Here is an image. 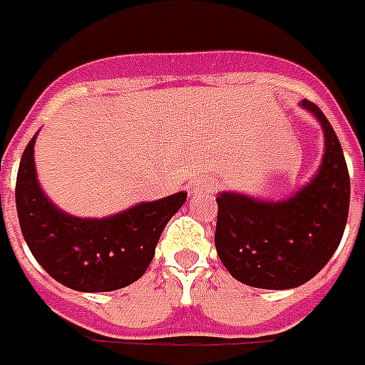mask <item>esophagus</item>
<instances>
[{
	"instance_id": "34e87169",
	"label": "esophagus",
	"mask_w": 365,
	"mask_h": 365,
	"mask_svg": "<svg viewBox=\"0 0 365 365\" xmlns=\"http://www.w3.org/2000/svg\"><path fill=\"white\" fill-rule=\"evenodd\" d=\"M212 190H214V185H212L210 180H195L188 187L190 195H204V192H212Z\"/></svg>"
}]
</instances>
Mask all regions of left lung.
<instances>
[{
  "label": "left lung",
  "mask_w": 365,
  "mask_h": 365,
  "mask_svg": "<svg viewBox=\"0 0 365 365\" xmlns=\"http://www.w3.org/2000/svg\"><path fill=\"white\" fill-rule=\"evenodd\" d=\"M324 129L319 173L287 200L265 202L222 192L216 220V252L230 275L259 289H294L319 273L342 240L350 175L334 129L317 104L302 100Z\"/></svg>",
  "instance_id": "obj_1"
}]
</instances>
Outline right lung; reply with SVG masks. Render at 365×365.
Listing matches in <instances>:
<instances>
[{
    "mask_svg": "<svg viewBox=\"0 0 365 365\" xmlns=\"http://www.w3.org/2000/svg\"><path fill=\"white\" fill-rule=\"evenodd\" d=\"M35 137L23 151L15 202L23 237L41 267L58 283L84 293H106L131 285L153 259L155 247L187 192L141 202L115 216L76 218L58 210L37 180Z\"/></svg>",
    "mask_w": 365,
    "mask_h": 365,
    "instance_id": "add662e5",
    "label": "right lung"
}]
</instances>
